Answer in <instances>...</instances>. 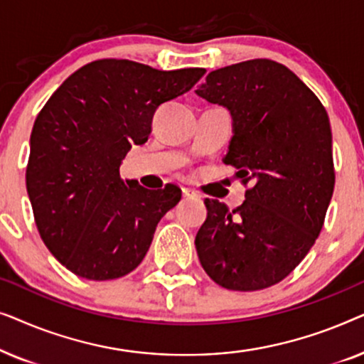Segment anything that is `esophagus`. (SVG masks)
Returning a JSON list of instances; mask_svg holds the SVG:
<instances>
[{
    "label": "esophagus",
    "instance_id": "1",
    "mask_svg": "<svg viewBox=\"0 0 364 364\" xmlns=\"http://www.w3.org/2000/svg\"><path fill=\"white\" fill-rule=\"evenodd\" d=\"M182 197H183V198H197L198 193H197L196 191H192V188L182 187Z\"/></svg>",
    "mask_w": 364,
    "mask_h": 364
}]
</instances>
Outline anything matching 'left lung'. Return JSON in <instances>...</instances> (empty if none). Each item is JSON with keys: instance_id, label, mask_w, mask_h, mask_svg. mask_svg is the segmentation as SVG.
<instances>
[{"instance_id": "left-lung-1", "label": "left lung", "mask_w": 364, "mask_h": 364, "mask_svg": "<svg viewBox=\"0 0 364 364\" xmlns=\"http://www.w3.org/2000/svg\"><path fill=\"white\" fill-rule=\"evenodd\" d=\"M196 92L230 111L223 162L252 186L233 210L205 198L198 260L227 290H263L290 275L321 232L335 188L330 119L311 89L272 59L208 73Z\"/></svg>"}]
</instances>
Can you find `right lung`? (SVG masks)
I'll list each match as a JSON object with an SVG mask.
<instances>
[{"label":"right lung","instance_id":"obj_1","mask_svg":"<svg viewBox=\"0 0 364 364\" xmlns=\"http://www.w3.org/2000/svg\"><path fill=\"white\" fill-rule=\"evenodd\" d=\"M203 68L159 71L99 59L73 73L34 121L26 188L44 245L74 275L114 280L137 268L161 218L181 200L167 183L149 191L119 176L122 159L152 131L161 104L196 86Z\"/></svg>","mask_w":364,"mask_h":364}]
</instances>
